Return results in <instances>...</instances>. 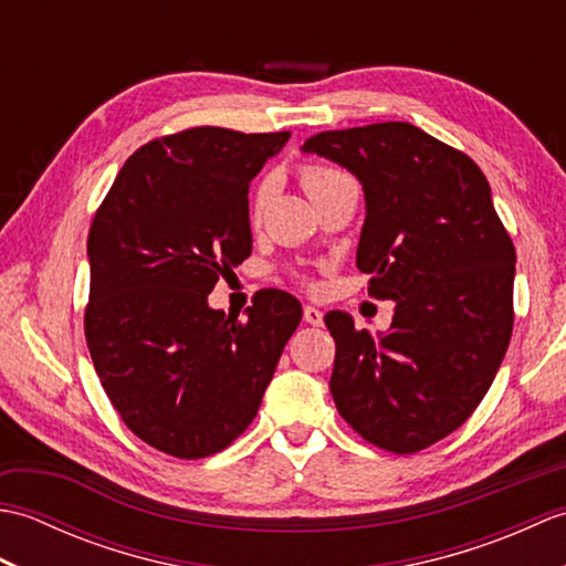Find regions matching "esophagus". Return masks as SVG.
<instances>
[{
	"mask_svg": "<svg viewBox=\"0 0 566 566\" xmlns=\"http://www.w3.org/2000/svg\"><path fill=\"white\" fill-rule=\"evenodd\" d=\"M304 321L311 323V326H321L323 314H321L316 306H304Z\"/></svg>",
	"mask_w": 566,
	"mask_h": 566,
	"instance_id": "1",
	"label": "esophagus"
}]
</instances>
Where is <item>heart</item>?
<instances>
[{
	"instance_id": "1",
	"label": "heart",
	"mask_w": 566,
	"mask_h": 566,
	"mask_svg": "<svg viewBox=\"0 0 566 566\" xmlns=\"http://www.w3.org/2000/svg\"><path fill=\"white\" fill-rule=\"evenodd\" d=\"M345 175L331 170V167H323V165H306L302 167V187L308 195V199H316L323 189L331 187L333 182H338ZM268 199H270V182H262L255 191V197H252V221H260V216L268 207Z\"/></svg>"
}]
</instances>
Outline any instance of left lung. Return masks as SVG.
<instances>
[{"mask_svg": "<svg viewBox=\"0 0 566 566\" xmlns=\"http://www.w3.org/2000/svg\"><path fill=\"white\" fill-rule=\"evenodd\" d=\"M365 191L357 268L396 304L387 333L331 311V394L377 448L408 454L474 413L509 350L515 248L484 172L413 124L326 130L304 143Z\"/></svg>", "mask_w": 566, "mask_h": 566, "instance_id": "8db88e82", "label": "left lung"}]
</instances>
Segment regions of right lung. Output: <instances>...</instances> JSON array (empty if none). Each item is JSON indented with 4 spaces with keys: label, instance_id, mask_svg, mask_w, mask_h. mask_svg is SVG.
Returning <instances> with one entry per match:
<instances>
[{
    "label": "right lung",
    "instance_id": "obj_1",
    "mask_svg": "<svg viewBox=\"0 0 566 566\" xmlns=\"http://www.w3.org/2000/svg\"><path fill=\"white\" fill-rule=\"evenodd\" d=\"M282 134L199 126L150 140L94 216L84 335L102 387L136 436L199 460L255 418L302 304L262 290L238 314L209 306L252 250L248 189Z\"/></svg>",
    "mask_w": 566,
    "mask_h": 566
}]
</instances>
